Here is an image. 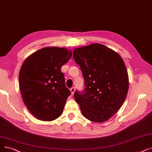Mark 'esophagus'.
<instances>
[{
	"mask_svg": "<svg viewBox=\"0 0 152 152\" xmlns=\"http://www.w3.org/2000/svg\"><path fill=\"white\" fill-rule=\"evenodd\" d=\"M75 90H76L75 87H72V88H71L70 89V91H71V94H73L75 93Z\"/></svg>",
	"mask_w": 152,
	"mask_h": 152,
	"instance_id": "esophagus-1",
	"label": "esophagus"
}]
</instances>
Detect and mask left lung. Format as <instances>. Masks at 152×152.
I'll return each instance as SVG.
<instances>
[{"instance_id":"obj_1","label":"left lung","mask_w":152,"mask_h":152,"mask_svg":"<svg viewBox=\"0 0 152 152\" xmlns=\"http://www.w3.org/2000/svg\"><path fill=\"white\" fill-rule=\"evenodd\" d=\"M73 57L84 79V91L75 92L83 115L96 123L107 121L127 95L129 76L124 60L117 52L100 43L75 48Z\"/></svg>"}]
</instances>
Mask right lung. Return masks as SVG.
I'll use <instances>...</instances> for the list:
<instances>
[{
  "label": "right lung",
  "mask_w": 152,
  "mask_h": 152,
  "mask_svg": "<svg viewBox=\"0 0 152 152\" xmlns=\"http://www.w3.org/2000/svg\"><path fill=\"white\" fill-rule=\"evenodd\" d=\"M72 54L65 48L45 47L23 63L19 72L21 95L26 107L39 120L52 121L62 114L71 92L61 68Z\"/></svg>",
  "instance_id": "obj_1"
}]
</instances>
